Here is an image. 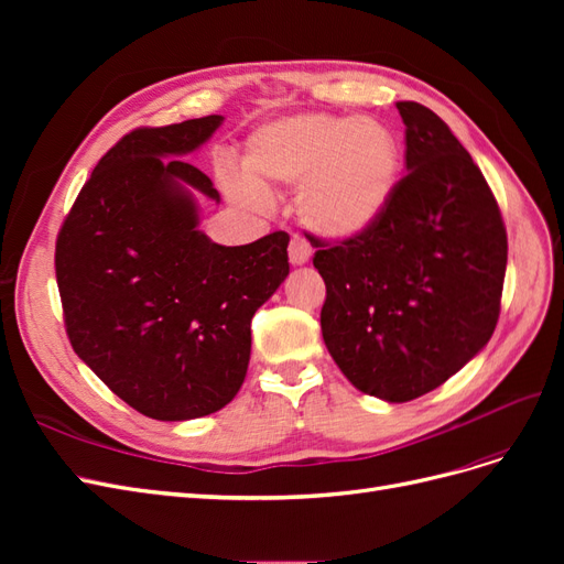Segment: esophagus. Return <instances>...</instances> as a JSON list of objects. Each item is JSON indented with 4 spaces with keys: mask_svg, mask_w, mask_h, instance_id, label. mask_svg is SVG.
<instances>
[{
    "mask_svg": "<svg viewBox=\"0 0 564 564\" xmlns=\"http://www.w3.org/2000/svg\"><path fill=\"white\" fill-rule=\"evenodd\" d=\"M311 256H313L311 245L301 240V237H294L292 245H289V261H292V265H305L311 261Z\"/></svg>",
    "mask_w": 564,
    "mask_h": 564,
    "instance_id": "1",
    "label": "esophagus"
}]
</instances>
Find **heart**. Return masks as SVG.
<instances>
[{"label":"heart","mask_w":564,"mask_h":564,"mask_svg":"<svg viewBox=\"0 0 564 564\" xmlns=\"http://www.w3.org/2000/svg\"><path fill=\"white\" fill-rule=\"evenodd\" d=\"M245 174L228 178L230 193L263 204L272 187H296V214L324 242H350L379 226L402 174V148L373 117L299 112L249 133Z\"/></svg>","instance_id":"heart-1"}]
</instances>
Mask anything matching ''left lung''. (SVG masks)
Here are the masks:
<instances>
[{"label": "left lung", "mask_w": 564, "mask_h": 564, "mask_svg": "<svg viewBox=\"0 0 564 564\" xmlns=\"http://www.w3.org/2000/svg\"><path fill=\"white\" fill-rule=\"evenodd\" d=\"M406 176L386 216L338 247L315 240L322 338L344 377L383 402L445 383L497 327L508 242L480 169L442 119L400 100Z\"/></svg>", "instance_id": "left-lung-1"}]
</instances>
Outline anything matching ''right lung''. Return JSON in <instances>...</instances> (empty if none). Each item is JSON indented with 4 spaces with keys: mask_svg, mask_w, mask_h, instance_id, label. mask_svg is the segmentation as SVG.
<instances>
[{
    "mask_svg": "<svg viewBox=\"0 0 564 564\" xmlns=\"http://www.w3.org/2000/svg\"><path fill=\"white\" fill-rule=\"evenodd\" d=\"M226 117L127 133L84 183L56 242L79 360L135 412L191 421L242 388L251 317L289 275L286 232L224 247L199 230L212 178L183 160Z\"/></svg>",
    "mask_w": 564,
    "mask_h": 564,
    "instance_id": "right-lung-1",
    "label": "right lung"
}]
</instances>
